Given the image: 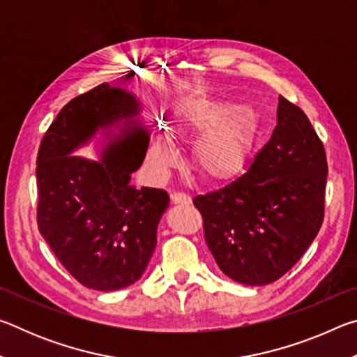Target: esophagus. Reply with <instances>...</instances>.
<instances>
[{
    "mask_svg": "<svg viewBox=\"0 0 357 357\" xmlns=\"http://www.w3.org/2000/svg\"><path fill=\"white\" fill-rule=\"evenodd\" d=\"M172 202L174 204H190L192 198L189 195H185V193H183V192H173Z\"/></svg>",
    "mask_w": 357,
    "mask_h": 357,
    "instance_id": "esophagus-1",
    "label": "esophagus"
}]
</instances>
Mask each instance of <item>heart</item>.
<instances>
[{"instance_id":"1","label":"heart","mask_w":357,"mask_h":357,"mask_svg":"<svg viewBox=\"0 0 357 357\" xmlns=\"http://www.w3.org/2000/svg\"><path fill=\"white\" fill-rule=\"evenodd\" d=\"M174 126L185 135L198 137L192 159L211 181H228L244 170L255 144L258 119L250 107L206 98L189 99L174 110ZM176 149L165 132L157 135L149 160L157 170L176 162Z\"/></svg>"}]
</instances>
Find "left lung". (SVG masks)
I'll use <instances>...</instances> for the list:
<instances>
[{"label": "left lung", "instance_id": "8db88e82", "mask_svg": "<svg viewBox=\"0 0 357 357\" xmlns=\"http://www.w3.org/2000/svg\"><path fill=\"white\" fill-rule=\"evenodd\" d=\"M326 176L321 140L305 113L280 96L275 129L247 172L193 198L222 273L252 287L287 274L321 228Z\"/></svg>", "mask_w": 357, "mask_h": 357}]
</instances>
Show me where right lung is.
Segmentation results:
<instances>
[{"label": "right lung", "mask_w": 357, "mask_h": 357, "mask_svg": "<svg viewBox=\"0 0 357 357\" xmlns=\"http://www.w3.org/2000/svg\"><path fill=\"white\" fill-rule=\"evenodd\" d=\"M138 113L134 94L102 83L63 107L36 160L42 238L72 277L98 291H114L140 279L170 203L165 190L130 185L149 144V132L135 119ZM98 131L102 134L99 161L71 154Z\"/></svg>", "instance_id": "add662e5"}]
</instances>
